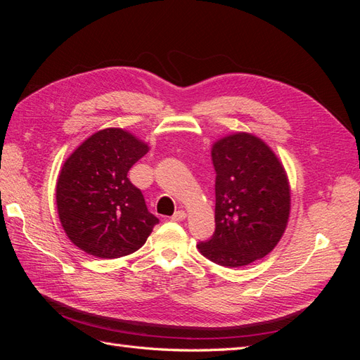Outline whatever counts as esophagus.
I'll use <instances>...</instances> for the list:
<instances>
[{
	"mask_svg": "<svg viewBox=\"0 0 360 360\" xmlns=\"http://www.w3.org/2000/svg\"><path fill=\"white\" fill-rule=\"evenodd\" d=\"M171 219L176 221V222H180V221H183V219H186V213H184L183 210H177L176 213H174V214L171 216Z\"/></svg>",
	"mask_w": 360,
	"mask_h": 360,
	"instance_id": "34e87169",
	"label": "esophagus"
}]
</instances>
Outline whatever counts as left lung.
I'll return each instance as SVG.
<instances>
[{
    "label": "left lung",
    "mask_w": 360,
    "mask_h": 360,
    "mask_svg": "<svg viewBox=\"0 0 360 360\" xmlns=\"http://www.w3.org/2000/svg\"><path fill=\"white\" fill-rule=\"evenodd\" d=\"M216 228L200 252L225 267L266 257L284 234L291 195L287 172L263 139L237 132L212 148Z\"/></svg>",
    "instance_id": "1"
}]
</instances>
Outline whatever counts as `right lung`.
Instances as JSON below:
<instances>
[{
	"label": "right lung",
	"instance_id": "add662e5",
	"mask_svg": "<svg viewBox=\"0 0 360 360\" xmlns=\"http://www.w3.org/2000/svg\"><path fill=\"white\" fill-rule=\"evenodd\" d=\"M148 151L123 129L86 138L64 162L57 181L60 222L73 245L99 258L135 252L159 222L127 172Z\"/></svg>",
	"mask_w": 360,
	"mask_h": 360
}]
</instances>
